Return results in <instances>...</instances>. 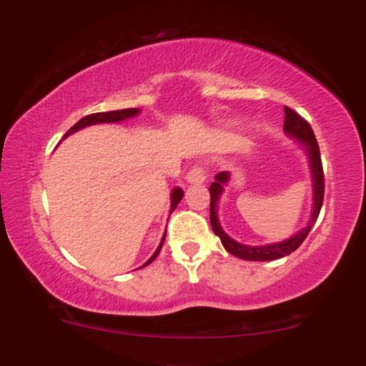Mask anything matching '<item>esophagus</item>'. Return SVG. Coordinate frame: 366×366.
Here are the masks:
<instances>
[{"label": "esophagus", "mask_w": 366, "mask_h": 366, "mask_svg": "<svg viewBox=\"0 0 366 366\" xmlns=\"http://www.w3.org/2000/svg\"><path fill=\"white\" fill-rule=\"evenodd\" d=\"M207 179V172L202 167H193L189 172L187 173V182L192 184H199Z\"/></svg>", "instance_id": "obj_1"}]
</instances>
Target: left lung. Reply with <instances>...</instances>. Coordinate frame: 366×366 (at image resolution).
<instances>
[{
  "label": "left lung",
  "mask_w": 366,
  "mask_h": 366,
  "mask_svg": "<svg viewBox=\"0 0 366 366\" xmlns=\"http://www.w3.org/2000/svg\"><path fill=\"white\" fill-rule=\"evenodd\" d=\"M285 133L290 137L297 138L302 147L307 149L308 159H310V168H312V179H313V212L312 218H310L308 224L305 228L300 229L297 234H293L292 238L283 239L280 243L273 244H264V247H247L234 242L233 238H229L227 233L223 232L222 224L218 222V202L219 197L223 193V184L228 183L229 173L222 172L214 177V182L209 184V223L214 234H218L222 239V244L228 253L234 254V257L248 259V262H272V259H278L287 257V254L293 253L300 244L305 242V238L308 237L310 229L317 222L320 209L323 204V194H325V174H323V164L322 157H320V147L317 138L310 123L303 117H300L297 112H293L292 108L285 107V124H283Z\"/></svg>",
  "instance_id": "obj_1"
}]
</instances>
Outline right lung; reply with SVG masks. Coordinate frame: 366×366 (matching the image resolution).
Segmentation results:
<instances>
[{
    "instance_id": "obj_1",
    "label": "right lung",
    "mask_w": 366,
    "mask_h": 366,
    "mask_svg": "<svg viewBox=\"0 0 366 366\" xmlns=\"http://www.w3.org/2000/svg\"><path fill=\"white\" fill-rule=\"evenodd\" d=\"M138 113H139V109H138V108H127V109H117V112H103V113H93V114H88V117H84V118L79 119V122H78L76 124H73V127L68 129L66 134H64L63 138L69 137V134L74 133V132H78V129L86 128V127H92V124H98V123H118V122H123V119H128V118L137 117ZM182 198H183V189L174 188L173 192H172V209H169V213H173V212H174V208L178 207V203L182 202ZM164 237H167V233L163 234L162 243H159V247L157 248V252L153 253V257L149 258L148 262L143 264V267H147V264L152 263L153 259L158 257L159 249H162L163 243H164ZM143 267H139V268H143Z\"/></svg>"
}]
</instances>
